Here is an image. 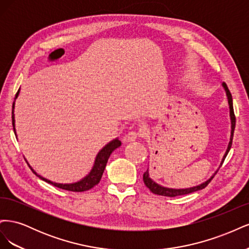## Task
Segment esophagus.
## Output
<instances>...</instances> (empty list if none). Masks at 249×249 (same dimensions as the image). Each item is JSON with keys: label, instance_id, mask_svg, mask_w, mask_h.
Listing matches in <instances>:
<instances>
[{"label": "esophagus", "instance_id": "esophagus-1", "mask_svg": "<svg viewBox=\"0 0 249 249\" xmlns=\"http://www.w3.org/2000/svg\"><path fill=\"white\" fill-rule=\"evenodd\" d=\"M138 137H140V134L137 131H130L129 133H126L124 136V142H131L135 141Z\"/></svg>", "mask_w": 249, "mask_h": 249}]
</instances>
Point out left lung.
I'll return each instance as SVG.
<instances>
[{
	"label": "left lung",
	"mask_w": 249,
	"mask_h": 249,
	"mask_svg": "<svg viewBox=\"0 0 249 249\" xmlns=\"http://www.w3.org/2000/svg\"><path fill=\"white\" fill-rule=\"evenodd\" d=\"M225 92H227V95H228V101H229V105H230V114H231V141L229 143V147L227 149V152H225V155L223 157L222 159V162H221V165L223 164L224 160H225V157L228 156L230 149L231 147V143H232V137H233V131H235V126H236V116H235V113H233V107H232V97H231V94L229 90V87L228 85L225 84V83H223L222 84ZM220 165V166H221ZM217 173V171L215 172V175ZM214 175V176H215ZM214 176L211 178L210 179H208L207 182H205L201 185H198V186H195V187H192V188H187V189H170V188H165V187H162L160 185H158L157 183H155L154 180L149 178L148 176V170H146L144 173H143V182H144L145 186L148 188V189L152 191L154 194H157V195H162V196H168V197H175V196H178V195H185V194H189V193H192V192H195V191H198V190H201L203 189V188H206L209 183L212 180V178H214Z\"/></svg>",
	"instance_id": "obj_1"
}]
</instances>
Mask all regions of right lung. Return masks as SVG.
Wrapping results in <instances>:
<instances>
[{
	"label": "right lung",
	"instance_id": "obj_1",
	"mask_svg": "<svg viewBox=\"0 0 249 249\" xmlns=\"http://www.w3.org/2000/svg\"><path fill=\"white\" fill-rule=\"evenodd\" d=\"M18 94V91L17 93V96ZM16 96V97H17ZM14 108V103H13V106L12 109ZM12 125H13V130L14 133H16V127H14V114H13V110H12ZM122 145V142H120L118 139H115L111 141L109 144H107L105 146L101 152L97 154L96 156V159L94 162V166L91 170V172L89 173V175L83 178L82 180L78 183H74V184H57V183H53L51 180L44 178L40 176L37 175V173L32 169V171L35 173V175L38 177L39 178L46 180L47 183L52 184L53 186H55L57 188H60V189H63V190H67V191H72V192H83V191H87L89 189H91L95 185H97L100 183V180L102 178V176L104 173L105 167H106V164L108 162V159L110 155L112 154V152L114 149H116L117 147H119Z\"/></svg>",
	"mask_w": 249,
	"mask_h": 249
}]
</instances>
